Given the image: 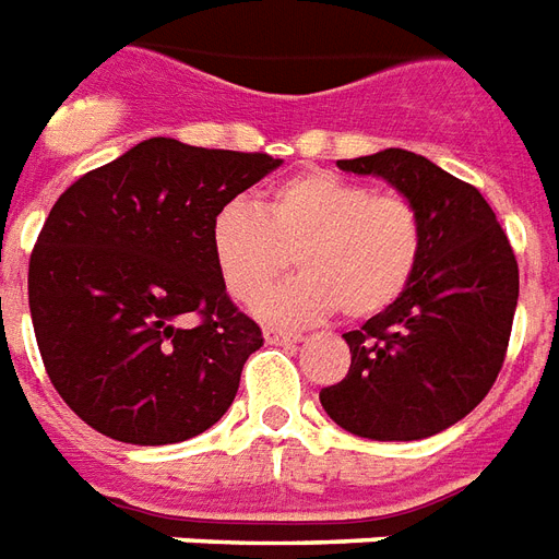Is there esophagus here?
<instances>
[{"label":"esophagus","instance_id":"34e87169","mask_svg":"<svg viewBox=\"0 0 559 559\" xmlns=\"http://www.w3.org/2000/svg\"><path fill=\"white\" fill-rule=\"evenodd\" d=\"M263 337H266V343H272V346H290V343L299 341L296 334L281 332V329H272V325H269V329H263Z\"/></svg>","mask_w":559,"mask_h":559}]
</instances>
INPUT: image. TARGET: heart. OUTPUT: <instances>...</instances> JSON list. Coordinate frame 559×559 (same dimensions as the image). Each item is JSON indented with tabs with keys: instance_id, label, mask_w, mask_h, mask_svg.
<instances>
[{
	"instance_id": "1",
	"label": "heart",
	"mask_w": 559,
	"mask_h": 559,
	"mask_svg": "<svg viewBox=\"0 0 559 559\" xmlns=\"http://www.w3.org/2000/svg\"><path fill=\"white\" fill-rule=\"evenodd\" d=\"M427 246L420 210L403 192L334 171H305L251 210L227 204L213 218V258L242 305L266 296L290 269L299 278L258 305L266 320L308 325L332 317L370 320L415 281Z\"/></svg>"
}]
</instances>
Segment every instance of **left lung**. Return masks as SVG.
I'll return each instance as SVG.
<instances>
[{
  "mask_svg": "<svg viewBox=\"0 0 559 559\" xmlns=\"http://www.w3.org/2000/svg\"><path fill=\"white\" fill-rule=\"evenodd\" d=\"M337 165L412 198L427 246L408 290L343 334L353 364L343 382L322 388L320 403L353 436H436L474 412L498 379L519 305V263L486 198L427 156L388 147Z\"/></svg>",
  "mask_w": 559,
  "mask_h": 559,
  "instance_id": "obj_1",
  "label": "left lung"
}]
</instances>
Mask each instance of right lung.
Instances as JSON below:
<instances>
[{"label": "right lung", "instance_id": "add662e5", "mask_svg": "<svg viewBox=\"0 0 559 559\" xmlns=\"http://www.w3.org/2000/svg\"><path fill=\"white\" fill-rule=\"evenodd\" d=\"M278 165L147 139L49 210L28 260V311L49 382L88 427L156 448L201 436L230 408L263 334L227 296L213 218Z\"/></svg>", "mask_w": 559, "mask_h": 559}]
</instances>
